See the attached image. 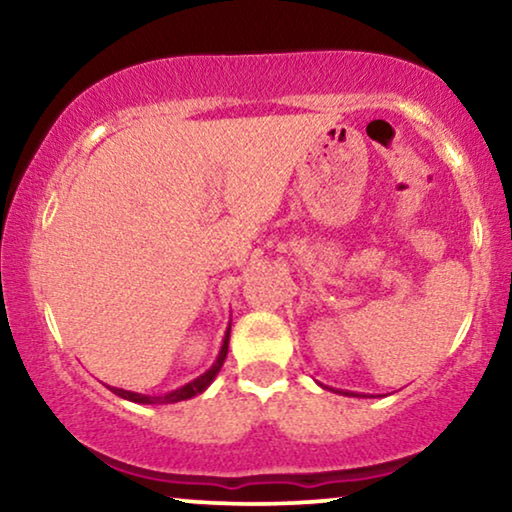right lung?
Wrapping results in <instances>:
<instances>
[{"label": "right lung", "instance_id": "right-lung-1", "mask_svg": "<svg viewBox=\"0 0 512 512\" xmlns=\"http://www.w3.org/2000/svg\"><path fill=\"white\" fill-rule=\"evenodd\" d=\"M228 340H230V324L226 328V335H223V342H221V349L219 354H216V359L212 366H209L205 373L200 377H195V380L186 382L184 387L170 391V394H163V396H149V394H137V391H125V389H118V387H109L114 391L116 396L125 398V401H132V403H142V405H163V403H179V401H188V398L198 396L205 391L209 384L216 380V375H219V370L223 366V361H226V354H228Z\"/></svg>", "mask_w": 512, "mask_h": 512}]
</instances>
